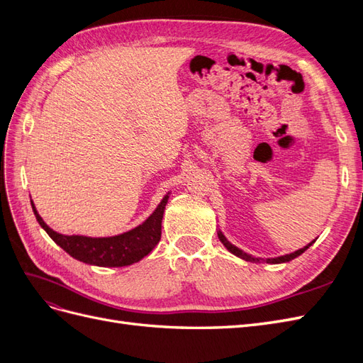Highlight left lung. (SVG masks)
Wrapping results in <instances>:
<instances>
[{"label":"left lung","mask_w":363,"mask_h":363,"mask_svg":"<svg viewBox=\"0 0 363 363\" xmlns=\"http://www.w3.org/2000/svg\"><path fill=\"white\" fill-rule=\"evenodd\" d=\"M218 238H219V240H221L223 242V245L232 252V255H235V256H238V257H240V259H244V260H247V262H267V263H274V265H276V263H286V262H291V260H294L295 257H298V256H301L303 252L309 248L315 240H312L311 244H307L306 247H303V248H300V250H296V251H294V252H289V255H284V256H279V257H269V259H260V257H255V256H251V255H248V252H245V251H242L240 248H238L236 245H233L232 242H228V239L224 236V233L221 232V230L218 228Z\"/></svg>","instance_id":"1"}]
</instances>
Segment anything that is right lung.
Returning a JSON list of instances; mask_svg holds the SVG:
<instances>
[{"label":"right lung","instance_id":"obj_1","mask_svg":"<svg viewBox=\"0 0 363 363\" xmlns=\"http://www.w3.org/2000/svg\"><path fill=\"white\" fill-rule=\"evenodd\" d=\"M169 199V192L163 196L156 211L152 212L144 223L138 227L128 230L121 235L92 238L83 235H62L54 232L51 227L43 221L39 212L36 211L35 203L31 201L33 212L40 227L45 230L48 236L63 248L68 255L87 265L118 268L128 267L148 256L159 244L162 235V218L164 213Z\"/></svg>","mask_w":363,"mask_h":363}]
</instances>
